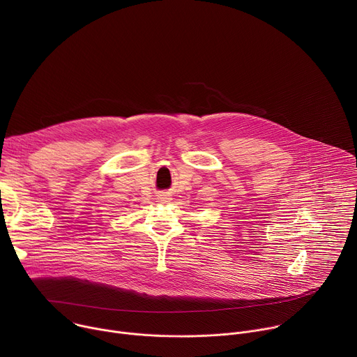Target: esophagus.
Segmentation results:
<instances>
[{
  "instance_id": "1",
  "label": "esophagus",
  "mask_w": 357,
  "mask_h": 357,
  "mask_svg": "<svg viewBox=\"0 0 357 357\" xmlns=\"http://www.w3.org/2000/svg\"><path fill=\"white\" fill-rule=\"evenodd\" d=\"M158 200H160V202H168V200H169V196H168V195H160V196H158Z\"/></svg>"
}]
</instances>
